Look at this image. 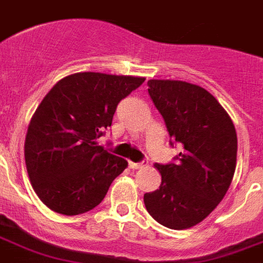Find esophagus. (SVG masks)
<instances>
[{
	"label": "esophagus",
	"instance_id": "esophagus-1",
	"mask_svg": "<svg viewBox=\"0 0 263 263\" xmlns=\"http://www.w3.org/2000/svg\"><path fill=\"white\" fill-rule=\"evenodd\" d=\"M145 165H147L146 161H142V163H134V161H129V168H132V170H139V168H143Z\"/></svg>",
	"mask_w": 263,
	"mask_h": 263
}]
</instances>
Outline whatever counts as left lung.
Listing matches in <instances>:
<instances>
[{"label":"left lung","mask_w":263,"mask_h":263,"mask_svg":"<svg viewBox=\"0 0 263 263\" xmlns=\"http://www.w3.org/2000/svg\"><path fill=\"white\" fill-rule=\"evenodd\" d=\"M147 85L170 138L182 152L175 163L156 164L161 185L143 201L158 223L189 229L205 219L229 189L237 160L236 129L204 88L176 80H149Z\"/></svg>","instance_id":"left-lung-1"}]
</instances>
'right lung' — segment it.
I'll return each mask as SVG.
<instances>
[{"instance_id":"right-lung-1","label":"right lung","mask_w":263,"mask_h":263,"mask_svg":"<svg viewBox=\"0 0 263 263\" xmlns=\"http://www.w3.org/2000/svg\"><path fill=\"white\" fill-rule=\"evenodd\" d=\"M143 77L76 73L48 92L30 120L25 160L34 192L52 211L80 215L102 203L127 160L98 146L120 100Z\"/></svg>"}]
</instances>
